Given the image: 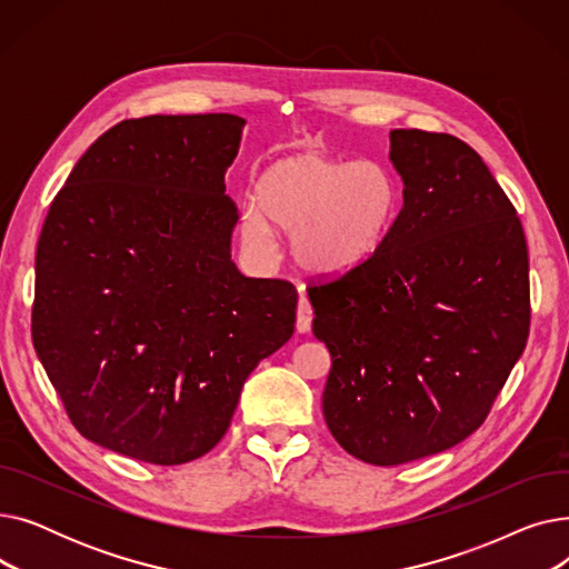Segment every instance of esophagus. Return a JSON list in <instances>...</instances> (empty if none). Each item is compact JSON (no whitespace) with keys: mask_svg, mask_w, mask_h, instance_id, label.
I'll list each match as a JSON object with an SVG mask.
<instances>
[{"mask_svg":"<svg viewBox=\"0 0 569 569\" xmlns=\"http://www.w3.org/2000/svg\"><path fill=\"white\" fill-rule=\"evenodd\" d=\"M311 320H313V309L309 305L307 297H300V305H297V332L307 335L311 330Z\"/></svg>","mask_w":569,"mask_h":569,"instance_id":"1","label":"esophagus"}]
</instances>
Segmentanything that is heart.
<instances>
[{
    "instance_id": "1",
    "label": "heart",
    "mask_w": 569,
    "mask_h": 569,
    "mask_svg": "<svg viewBox=\"0 0 569 569\" xmlns=\"http://www.w3.org/2000/svg\"><path fill=\"white\" fill-rule=\"evenodd\" d=\"M399 214L401 187L382 163L300 149L260 172L239 234L253 253L269 256L272 230L290 232V253L302 269L348 277L390 242Z\"/></svg>"
}]
</instances>
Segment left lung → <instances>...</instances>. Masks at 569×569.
<instances>
[{
    "label": "left lung",
    "instance_id": "8db88e82",
    "mask_svg": "<svg viewBox=\"0 0 569 569\" xmlns=\"http://www.w3.org/2000/svg\"><path fill=\"white\" fill-rule=\"evenodd\" d=\"M403 207L362 269L309 288L332 369L322 415L355 459L399 466L468 438L521 357L528 249L517 209L463 140L390 131Z\"/></svg>",
    "mask_w": 569,
    "mask_h": 569
}]
</instances>
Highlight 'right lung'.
Returning a JSON list of instances; mask_svg holds the SVG:
<instances>
[{
  "label": "right lung",
  "mask_w": 569,
  "mask_h": 569,
  "mask_svg": "<svg viewBox=\"0 0 569 569\" xmlns=\"http://www.w3.org/2000/svg\"><path fill=\"white\" fill-rule=\"evenodd\" d=\"M247 119L149 114L108 129L50 204L32 339L76 429L177 466L223 438L249 373L295 332L297 290L232 262L226 196Z\"/></svg>",
  "instance_id": "1"
}]
</instances>
